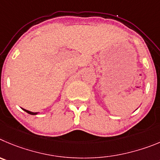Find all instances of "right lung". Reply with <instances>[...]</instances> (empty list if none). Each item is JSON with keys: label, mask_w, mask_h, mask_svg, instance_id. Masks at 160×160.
I'll return each instance as SVG.
<instances>
[{"label": "right lung", "mask_w": 160, "mask_h": 160, "mask_svg": "<svg viewBox=\"0 0 160 160\" xmlns=\"http://www.w3.org/2000/svg\"><path fill=\"white\" fill-rule=\"evenodd\" d=\"M23 110L24 111V112H26L27 113H28V114H30V115H38L39 114V112H30V111H28V110H26V109H24V108H22Z\"/></svg>", "instance_id": "right-lung-1"}]
</instances>
